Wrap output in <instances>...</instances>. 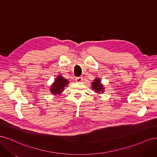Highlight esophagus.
Segmentation results:
<instances>
[{
  "label": "esophagus",
  "instance_id": "34e87169",
  "mask_svg": "<svg viewBox=\"0 0 157 157\" xmlns=\"http://www.w3.org/2000/svg\"><path fill=\"white\" fill-rule=\"evenodd\" d=\"M82 77H76L75 78V80H76V81H77V82H81L82 81Z\"/></svg>",
  "mask_w": 157,
  "mask_h": 157
}]
</instances>
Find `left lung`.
I'll list each match as a JSON object with an SVG mask.
<instances>
[{
  "mask_svg": "<svg viewBox=\"0 0 157 157\" xmlns=\"http://www.w3.org/2000/svg\"><path fill=\"white\" fill-rule=\"evenodd\" d=\"M92 89L95 90L96 92H103V88L101 84L100 83V80L99 78H96L94 80V82H92Z\"/></svg>",
  "mask_w": 157,
  "mask_h": 157,
  "instance_id": "left-lung-1",
  "label": "left lung"
}]
</instances>
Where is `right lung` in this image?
Listing matches in <instances>:
<instances>
[{
  "label": "right lung",
  "mask_w": 157,
  "mask_h": 157,
  "mask_svg": "<svg viewBox=\"0 0 157 157\" xmlns=\"http://www.w3.org/2000/svg\"><path fill=\"white\" fill-rule=\"evenodd\" d=\"M68 82V80L63 78L62 76H59L56 78V81L51 86V93L53 94H59L64 90V87L69 84Z\"/></svg>",
  "instance_id": "1"
}]
</instances>
